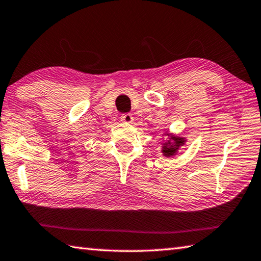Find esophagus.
<instances>
[{
  "label": "esophagus",
  "mask_w": 261,
  "mask_h": 261,
  "mask_svg": "<svg viewBox=\"0 0 261 261\" xmlns=\"http://www.w3.org/2000/svg\"><path fill=\"white\" fill-rule=\"evenodd\" d=\"M121 121L123 123H132L134 122V116L131 114H123L121 116Z\"/></svg>",
  "instance_id": "34e87169"
}]
</instances>
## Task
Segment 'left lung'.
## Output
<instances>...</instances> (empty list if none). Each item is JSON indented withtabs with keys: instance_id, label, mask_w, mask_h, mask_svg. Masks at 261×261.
Masks as SVG:
<instances>
[{
	"instance_id": "8db88e82",
	"label": "left lung",
	"mask_w": 261,
	"mask_h": 261,
	"mask_svg": "<svg viewBox=\"0 0 261 261\" xmlns=\"http://www.w3.org/2000/svg\"><path fill=\"white\" fill-rule=\"evenodd\" d=\"M165 136H168L169 138L166 142L163 143L161 152H163V155L167 156V158H171V156H174L175 154H177L179 148L185 145L186 138L180 137V136H174L172 134H165Z\"/></svg>"
}]
</instances>
